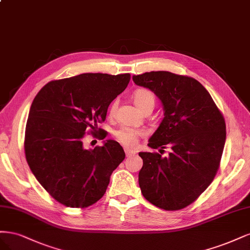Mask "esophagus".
I'll list each match as a JSON object with an SVG mask.
<instances>
[{
  "mask_svg": "<svg viewBox=\"0 0 250 250\" xmlns=\"http://www.w3.org/2000/svg\"><path fill=\"white\" fill-rule=\"evenodd\" d=\"M125 156H126V157H131V156H133V155L136 154L135 150L130 149V148H125Z\"/></svg>",
  "mask_w": 250,
  "mask_h": 250,
  "instance_id": "obj_1",
  "label": "esophagus"
}]
</instances>
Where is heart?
I'll list each match as a JSON object with an SVG mask.
<instances>
[{
    "mask_svg": "<svg viewBox=\"0 0 250 250\" xmlns=\"http://www.w3.org/2000/svg\"><path fill=\"white\" fill-rule=\"evenodd\" d=\"M134 104L140 111L144 112L147 109H154L156 104V98L154 93L148 89H137L133 93ZM117 109V101H113L110 104L109 115L113 117ZM146 136V131L138 130V128H133L128 126H123L119 130L114 132L115 139L123 146L126 147H134L137 146L139 140Z\"/></svg>",
    "mask_w": 250,
    "mask_h": 250,
    "instance_id": "1",
    "label": "heart"
}]
</instances>
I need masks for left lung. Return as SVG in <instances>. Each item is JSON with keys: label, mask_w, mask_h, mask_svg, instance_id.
Returning <instances> with one entry per match:
<instances>
[{"label": "left lung", "mask_w": 250, "mask_h": 250, "mask_svg": "<svg viewBox=\"0 0 250 250\" xmlns=\"http://www.w3.org/2000/svg\"><path fill=\"white\" fill-rule=\"evenodd\" d=\"M161 100L164 118L150 137L148 146L158 152H139L142 195L166 211L191 205L213 182L225 143V120L212 96L197 80L170 71L133 76Z\"/></svg>", "instance_id": "8db88e82"}]
</instances>
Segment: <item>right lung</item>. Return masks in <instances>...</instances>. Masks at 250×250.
Listing matches in <instances>:
<instances>
[{"label":"right lung","instance_id":"obj_1","mask_svg":"<svg viewBox=\"0 0 250 250\" xmlns=\"http://www.w3.org/2000/svg\"><path fill=\"white\" fill-rule=\"evenodd\" d=\"M130 80V74H82L54 80L35 96L26 125L25 155L37 181L58 203L83 208L104 196L125 154L114 140L86 149L82 139L87 133L106 138L98 124L104 122L109 104Z\"/></svg>","mask_w":250,"mask_h":250}]
</instances>
